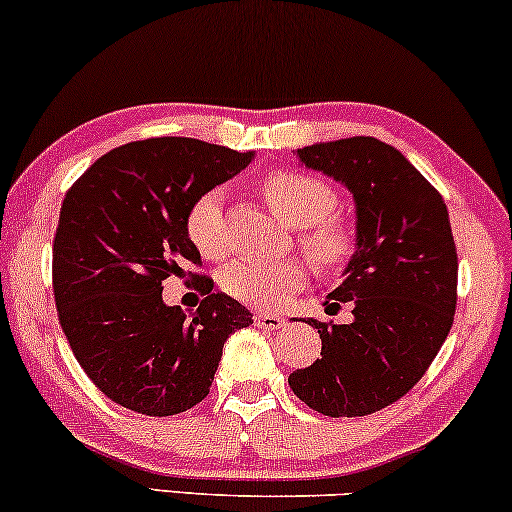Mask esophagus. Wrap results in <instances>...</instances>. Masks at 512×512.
I'll use <instances>...</instances> for the list:
<instances>
[{
    "label": "esophagus",
    "instance_id": "obj_1",
    "mask_svg": "<svg viewBox=\"0 0 512 512\" xmlns=\"http://www.w3.org/2000/svg\"><path fill=\"white\" fill-rule=\"evenodd\" d=\"M255 325L264 327V330H281L286 325V320L276 313H257L255 315Z\"/></svg>",
    "mask_w": 512,
    "mask_h": 512
}]
</instances>
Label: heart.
Returning <instances> with one entry per match:
<instances>
[{
    "label": "heart",
    "mask_w": 512,
    "mask_h": 512,
    "mask_svg": "<svg viewBox=\"0 0 512 512\" xmlns=\"http://www.w3.org/2000/svg\"><path fill=\"white\" fill-rule=\"evenodd\" d=\"M274 214L289 226L301 228V245L320 269H334L349 260L354 250V233L349 223L332 216L337 195L325 180L298 170H276L260 185ZM187 236L207 257L226 252L223 233V192L209 190L192 204L187 214ZM305 281V267L296 260L262 262L238 260L221 274L223 291L255 308H274Z\"/></svg>",
    "instance_id": "b5f03b06"
}]
</instances>
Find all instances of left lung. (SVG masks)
<instances>
[{
  "label": "left lung",
  "instance_id": "8db88e82",
  "mask_svg": "<svg viewBox=\"0 0 512 512\" xmlns=\"http://www.w3.org/2000/svg\"><path fill=\"white\" fill-rule=\"evenodd\" d=\"M298 163L354 197V255L330 296L351 303L349 325L308 317L322 339L313 366L289 385L325 416H366L424 378L452 327L457 252L443 197L395 146L375 137L317 142Z\"/></svg>",
  "mask_w": 512,
  "mask_h": 512
}]
</instances>
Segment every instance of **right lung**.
<instances>
[{
  "instance_id": "right-lung-1",
  "label": "right lung",
  "mask_w": 512,
  "mask_h": 512,
  "mask_svg": "<svg viewBox=\"0 0 512 512\" xmlns=\"http://www.w3.org/2000/svg\"><path fill=\"white\" fill-rule=\"evenodd\" d=\"M255 151L187 137L117 146L64 197L52 245L60 325L103 395L146 416H173L209 395L228 334L252 325L245 305L211 293L197 310L163 303L161 281L185 274L199 250L187 214Z\"/></svg>"
}]
</instances>
